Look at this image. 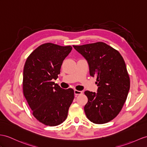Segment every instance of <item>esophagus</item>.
Returning a JSON list of instances; mask_svg holds the SVG:
<instances>
[{"mask_svg":"<svg viewBox=\"0 0 147 147\" xmlns=\"http://www.w3.org/2000/svg\"><path fill=\"white\" fill-rule=\"evenodd\" d=\"M82 93H83V92H82V91L76 90H74V94H75V95H80V94H82Z\"/></svg>","mask_w":147,"mask_h":147,"instance_id":"1","label":"esophagus"}]
</instances>
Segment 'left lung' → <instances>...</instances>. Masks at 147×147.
<instances>
[{
    "label": "left lung",
    "instance_id": "1",
    "mask_svg": "<svg viewBox=\"0 0 147 147\" xmlns=\"http://www.w3.org/2000/svg\"><path fill=\"white\" fill-rule=\"evenodd\" d=\"M73 47L87 61L90 76L96 77L97 92H85L88 98L85 115L96 124L109 122L120 112L130 90V78L123 57L103 42Z\"/></svg>",
    "mask_w": 147,
    "mask_h": 147
}]
</instances>
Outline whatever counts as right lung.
<instances>
[{"label": "right lung", "instance_id": "right-lung-1", "mask_svg": "<svg viewBox=\"0 0 147 147\" xmlns=\"http://www.w3.org/2000/svg\"><path fill=\"white\" fill-rule=\"evenodd\" d=\"M71 50L70 45L47 43L35 49L25 63L24 95L34 116L48 126L65 120L74 98L73 89H63L52 82L58 78L63 60Z\"/></svg>", "mask_w": 147, "mask_h": 147}]
</instances>
